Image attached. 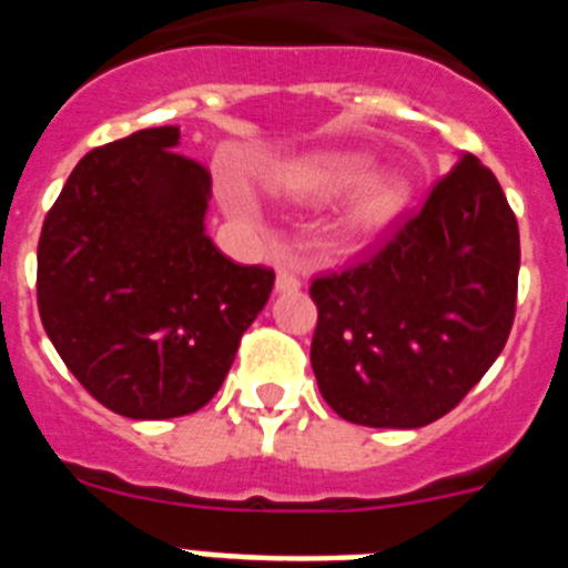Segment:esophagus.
Instances as JSON below:
<instances>
[{
    "instance_id": "obj_1",
    "label": "esophagus",
    "mask_w": 568,
    "mask_h": 568,
    "mask_svg": "<svg viewBox=\"0 0 568 568\" xmlns=\"http://www.w3.org/2000/svg\"><path fill=\"white\" fill-rule=\"evenodd\" d=\"M298 287H301L298 275L287 267H278V273H275V290H278V293H295Z\"/></svg>"
}]
</instances>
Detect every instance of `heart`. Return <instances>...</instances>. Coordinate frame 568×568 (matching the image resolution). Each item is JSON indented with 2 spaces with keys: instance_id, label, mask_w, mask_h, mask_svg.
Returning <instances> with one entry per match:
<instances>
[{
  "instance_id": "1",
  "label": "heart",
  "mask_w": 568,
  "mask_h": 568,
  "mask_svg": "<svg viewBox=\"0 0 568 568\" xmlns=\"http://www.w3.org/2000/svg\"><path fill=\"white\" fill-rule=\"evenodd\" d=\"M364 153H318L295 159L270 175V187L298 204H327L346 195L344 219L358 233H373L398 219L409 199V184L395 170H369ZM224 202L233 213H250V195L239 182H227Z\"/></svg>"
}]
</instances>
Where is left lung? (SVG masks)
Segmentation results:
<instances>
[{
    "instance_id": "left-lung-1",
    "label": "left lung",
    "mask_w": 568,
    "mask_h": 568,
    "mask_svg": "<svg viewBox=\"0 0 568 568\" xmlns=\"http://www.w3.org/2000/svg\"><path fill=\"white\" fill-rule=\"evenodd\" d=\"M518 270V219L491 170L460 153L386 247L313 281L310 361L324 400L378 429L455 409L509 338Z\"/></svg>"
}]
</instances>
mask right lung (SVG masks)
Returning <instances> with one entry per match:
<instances>
[{
	"instance_id": "obj_1",
	"label": "right lung",
	"mask_w": 568,
	"mask_h": 568,
	"mask_svg": "<svg viewBox=\"0 0 568 568\" xmlns=\"http://www.w3.org/2000/svg\"><path fill=\"white\" fill-rule=\"evenodd\" d=\"M179 135L168 124L90 150L39 239L44 333L99 404L133 420L202 409L275 281L215 250L210 173L175 153Z\"/></svg>"
}]
</instances>
